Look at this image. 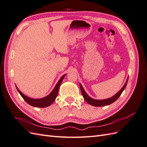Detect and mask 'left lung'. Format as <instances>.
Segmentation results:
<instances>
[{
    "label": "left lung",
    "instance_id": "8db88e82",
    "mask_svg": "<svg viewBox=\"0 0 147 147\" xmlns=\"http://www.w3.org/2000/svg\"><path fill=\"white\" fill-rule=\"evenodd\" d=\"M127 81H128V78L127 79V80H126L125 84H124V85L123 86V87L115 96H113L112 97H110V98L107 99H104V100H96V99H93L91 98V97L86 94V92L84 91V89H83V86H82V84L80 83V87L81 91H82L83 98H84V100H86V102H87L88 104H90L91 105H93V106H95V107H102V106L108 105L112 104V103H113L115 101H116L118 99V97L120 96H121L123 91H124V89H125V88L127 85Z\"/></svg>",
    "mask_w": 147,
    "mask_h": 147
}]
</instances>
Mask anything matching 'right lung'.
<instances>
[{"mask_svg": "<svg viewBox=\"0 0 147 147\" xmlns=\"http://www.w3.org/2000/svg\"><path fill=\"white\" fill-rule=\"evenodd\" d=\"M65 75H64L63 77H62L57 82V83L56 84V85L55 86V88L53 89V90L51 91V92L50 93V94L48 96L43 97V98L42 99H32L30 98V97L25 96L24 94H23L20 90L19 89L16 87V89L19 92V93L20 94V95L21 96V97H23L24 99V100L27 102L28 104H29L31 106L33 107H40V108H43V107H47L51 105L54 101L55 100L56 97L57 96V93H58V90L59 86L61 85V84L63 82V79L64 78V77L65 76Z\"/></svg>", "mask_w": 147, "mask_h": 147, "instance_id": "1", "label": "right lung"}]
</instances>
